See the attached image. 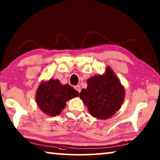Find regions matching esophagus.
Segmentation results:
<instances>
[{"mask_svg": "<svg viewBox=\"0 0 160 160\" xmlns=\"http://www.w3.org/2000/svg\"><path fill=\"white\" fill-rule=\"evenodd\" d=\"M75 90H76L78 92H81V88H80V85H76V86H75Z\"/></svg>", "mask_w": 160, "mask_h": 160, "instance_id": "esophagus-1", "label": "esophagus"}]
</instances>
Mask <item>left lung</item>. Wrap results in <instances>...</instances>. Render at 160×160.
Listing matches in <instances>:
<instances>
[{
    "instance_id": "8db88e82",
    "label": "left lung",
    "mask_w": 160,
    "mask_h": 160,
    "mask_svg": "<svg viewBox=\"0 0 160 160\" xmlns=\"http://www.w3.org/2000/svg\"><path fill=\"white\" fill-rule=\"evenodd\" d=\"M125 97V90L110 68L104 75H95L88 80V88L82 89L80 97L91 116L107 119L119 110Z\"/></svg>"
}]
</instances>
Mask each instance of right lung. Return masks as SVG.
<instances>
[{
    "label": "right lung",
    "mask_w": 160,
    "mask_h": 160,
    "mask_svg": "<svg viewBox=\"0 0 160 160\" xmlns=\"http://www.w3.org/2000/svg\"><path fill=\"white\" fill-rule=\"evenodd\" d=\"M78 96L79 92L68 84L63 85L58 80L51 79L40 84L36 99L37 105L43 112L56 116L61 113L68 100Z\"/></svg>",
    "instance_id": "1"
}]
</instances>
